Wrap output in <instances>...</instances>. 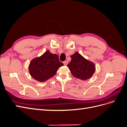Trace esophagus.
<instances>
[{"instance_id":"obj_1","label":"esophagus","mask_w":127,"mask_h":127,"mask_svg":"<svg viewBox=\"0 0 127 127\" xmlns=\"http://www.w3.org/2000/svg\"><path fill=\"white\" fill-rule=\"evenodd\" d=\"M64 64L65 65V66H66V65H67V64H68V61L67 60L64 61Z\"/></svg>"}]
</instances>
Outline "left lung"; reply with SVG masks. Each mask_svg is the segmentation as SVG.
<instances>
[{"label":"left lung","mask_w":127,"mask_h":127,"mask_svg":"<svg viewBox=\"0 0 127 127\" xmlns=\"http://www.w3.org/2000/svg\"><path fill=\"white\" fill-rule=\"evenodd\" d=\"M70 57L71 59L67 67L74 77L83 80L92 77L95 71L94 63L85 58L78 52H75Z\"/></svg>","instance_id":"left-lung-1"}]
</instances>
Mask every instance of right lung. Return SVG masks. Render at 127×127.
<instances>
[{"mask_svg": "<svg viewBox=\"0 0 127 127\" xmlns=\"http://www.w3.org/2000/svg\"><path fill=\"white\" fill-rule=\"evenodd\" d=\"M64 65L59 61L58 56L47 50L31 61L29 71L33 79L39 82H44L53 77L58 69Z\"/></svg>", "mask_w": 127, "mask_h": 127, "instance_id": "1", "label": "right lung"}]
</instances>
